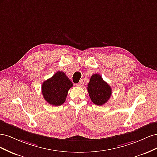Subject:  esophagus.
I'll return each instance as SVG.
<instances>
[{"label": "esophagus", "instance_id": "1", "mask_svg": "<svg viewBox=\"0 0 157 157\" xmlns=\"http://www.w3.org/2000/svg\"><path fill=\"white\" fill-rule=\"evenodd\" d=\"M77 85L78 86H82L83 85H84V82H83V80H80V81H79V82L78 83H77Z\"/></svg>", "mask_w": 157, "mask_h": 157}]
</instances>
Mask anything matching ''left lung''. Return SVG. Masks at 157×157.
<instances>
[{"label": "left lung", "instance_id": "left-lung-1", "mask_svg": "<svg viewBox=\"0 0 157 157\" xmlns=\"http://www.w3.org/2000/svg\"><path fill=\"white\" fill-rule=\"evenodd\" d=\"M87 89L90 99L97 105H103L107 103L112 94L111 87L99 74L92 75Z\"/></svg>", "mask_w": 157, "mask_h": 157}]
</instances>
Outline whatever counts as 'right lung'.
Listing matches in <instances>:
<instances>
[{"label": "right lung", "mask_w": 157, "mask_h": 157, "mask_svg": "<svg viewBox=\"0 0 157 157\" xmlns=\"http://www.w3.org/2000/svg\"><path fill=\"white\" fill-rule=\"evenodd\" d=\"M73 84L63 71H58L42 84V93L45 100L54 106L65 101L69 90Z\"/></svg>", "instance_id": "right-lung-1"}]
</instances>
